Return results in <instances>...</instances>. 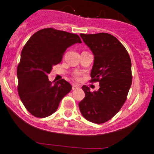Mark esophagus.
<instances>
[{
    "instance_id": "1",
    "label": "esophagus",
    "mask_w": 154,
    "mask_h": 154,
    "mask_svg": "<svg viewBox=\"0 0 154 154\" xmlns=\"http://www.w3.org/2000/svg\"><path fill=\"white\" fill-rule=\"evenodd\" d=\"M80 88V86L77 84H73L72 85V89L74 90V89H77V88Z\"/></svg>"
}]
</instances>
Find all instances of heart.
Returning a JSON list of instances; mask_svg holds the SVG:
<instances>
[{
  "label": "heart",
  "mask_w": 154,
  "mask_h": 154,
  "mask_svg": "<svg viewBox=\"0 0 154 154\" xmlns=\"http://www.w3.org/2000/svg\"><path fill=\"white\" fill-rule=\"evenodd\" d=\"M74 77L76 79V80H79L80 78V73L76 72L74 74Z\"/></svg>",
  "instance_id": "heart-1"
}]
</instances>
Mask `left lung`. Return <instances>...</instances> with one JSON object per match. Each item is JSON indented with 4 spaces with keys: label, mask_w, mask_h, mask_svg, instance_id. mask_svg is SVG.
Here are the masks:
<instances>
[{
    "label": "left lung",
    "mask_w": 154,
    "mask_h": 154,
    "mask_svg": "<svg viewBox=\"0 0 154 154\" xmlns=\"http://www.w3.org/2000/svg\"><path fill=\"white\" fill-rule=\"evenodd\" d=\"M94 54L91 82H99L97 91L83 86L85 97L79 103L81 114L95 124L106 122L121 109L132 84L131 60L125 46L106 32L80 33Z\"/></svg>",
    "instance_id": "obj_1"
}]
</instances>
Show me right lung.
Returning <instances> with one entry per match:
<instances>
[{"instance_id": "obj_1", "label": "right lung", "mask_w": 154, "mask_h": 154, "mask_svg": "<svg viewBox=\"0 0 154 154\" xmlns=\"http://www.w3.org/2000/svg\"><path fill=\"white\" fill-rule=\"evenodd\" d=\"M76 43H82L77 34L45 28L35 32L23 48L17 68L18 92L24 106L35 117L45 118L55 112L72 88L64 79L54 84L48 75L62 61L66 49Z\"/></svg>"}]
</instances>
